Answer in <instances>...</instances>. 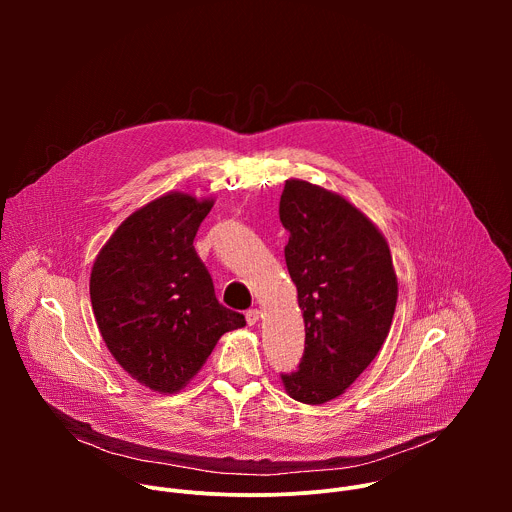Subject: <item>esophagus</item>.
<instances>
[{"label": "esophagus", "instance_id": "obj_1", "mask_svg": "<svg viewBox=\"0 0 512 512\" xmlns=\"http://www.w3.org/2000/svg\"><path fill=\"white\" fill-rule=\"evenodd\" d=\"M259 318H261V312L257 308H251V310L245 312V320H247L249 326H255L259 322Z\"/></svg>", "mask_w": 512, "mask_h": 512}]
</instances>
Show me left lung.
I'll return each instance as SVG.
<instances>
[{
	"label": "left lung",
	"instance_id": "1",
	"mask_svg": "<svg viewBox=\"0 0 512 512\" xmlns=\"http://www.w3.org/2000/svg\"><path fill=\"white\" fill-rule=\"evenodd\" d=\"M279 218L289 231L285 263L306 324L298 373L281 381L291 399L322 405L340 397L381 350L397 306V275L383 233L336 192L289 178Z\"/></svg>",
	"mask_w": 512,
	"mask_h": 512
}]
</instances>
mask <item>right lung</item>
<instances>
[{
	"label": "right lung",
	"mask_w": 512,
	"mask_h": 512,
	"mask_svg": "<svg viewBox=\"0 0 512 512\" xmlns=\"http://www.w3.org/2000/svg\"><path fill=\"white\" fill-rule=\"evenodd\" d=\"M214 200L168 192L129 214L99 251L91 304L99 332L137 383L178 393L245 316L218 304L194 237Z\"/></svg>",
	"instance_id": "1"
}]
</instances>
